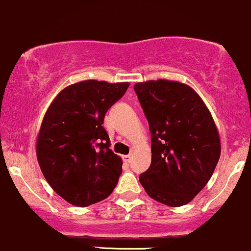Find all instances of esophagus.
Segmentation results:
<instances>
[{
  "mask_svg": "<svg viewBox=\"0 0 251 251\" xmlns=\"http://www.w3.org/2000/svg\"><path fill=\"white\" fill-rule=\"evenodd\" d=\"M123 159H124V162H126V163H130V162H131V155L123 156Z\"/></svg>",
  "mask_w": 251,
  "mask_h": 251,
  "instance_id": "34e87169",
  "label": "esophagus"
}]
</instances>
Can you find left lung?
Segmentation results:
<instances>
[{
    "label": "left lung",
    "mask_w": 251,
    "mask_h": 251,
    "mask_svg": "<svg viewBox=\"0 0 251 251\" xmlns=\"http://www.w3.org/2000/svg\"><path fill=\"white\" fill-rule=\"evenodd\" d=\"M151 132V164L139 176L149 197L178 207L210 181L220 139L210 111L195 90L176 81L134 84Z\"/></svg>",
    "instance_id": "8db88e82"
}]
</instances>
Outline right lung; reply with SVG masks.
<instances>
[{
    "label": "right lung",
    "mask_w": 251,
    "mask_h": 251,
    "mask_svg": "<svg viewBox=\"0 0 251 251\" xmlns=\"http://www.w3.org/2000/svg\"><path fill=\"white\" fill-rule=\"evenodd\" d=\"M130 83L88 79L64 88L50 104L37 139L43 175L71 205L85 207L111 195L123 161L109 149L106 112Z\"/></svg>",
    "instance_id": "right-lung-1"
}]
</instances>
